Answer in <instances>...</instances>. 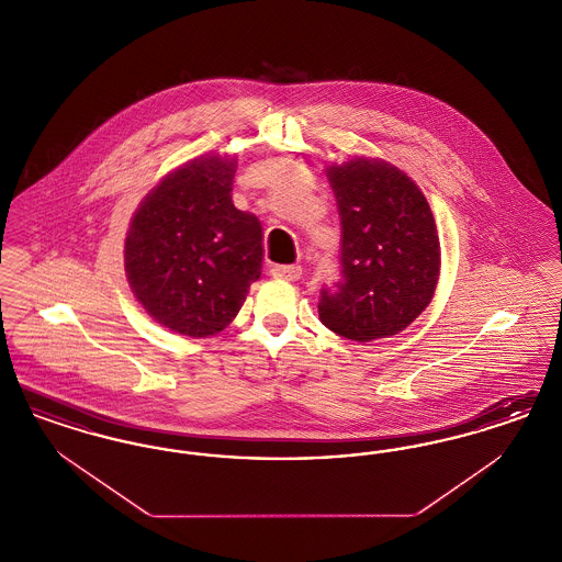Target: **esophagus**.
Returning a JSON list of instances; mask_svg holds the SVG:
<instances>
[{"label": "esophagus", "instance_id": "esophagus-1", "mask_svg": "<svg viewBox=\"0 0 562 562\" xmlns=\"http://www.w3.org/2000/svg\"><path fill=\"white\" fill-rule=\"evenodd\" d=\"M271 276L280 280H299L301 278V266H273Z\"/></svg>", "mask_w": 562, "mask_h": 562}]
</instances>
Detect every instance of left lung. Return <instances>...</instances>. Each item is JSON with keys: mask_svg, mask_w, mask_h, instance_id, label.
<instances>
[{"mask_svg": "<svg viewBox=\"0 0 562 562\" xmlns=\"http://www.w3.org/2000/svg\"><path fill=\"white\" fill-rule=\"evenodd\" d=\"M341 216V280L324 286L321 322L369 344L404 330L428 307L440 241L426 195L396 166L356 158L328 168Z\"/></svg>", "mask_w": 562, "mask_h": 562, "instance_id": "1", "label": "left lung"}]
</instances>
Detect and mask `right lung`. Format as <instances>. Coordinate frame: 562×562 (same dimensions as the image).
Here are the masks:
<instances>
[{"mask_svg": "<svg viewBox=\"0 0 562 562\" xmlns=\"http://www.w3.org/2000/svg\"><path fill=\"white\" fill-rule=\"evenodd\" d=\"M234 175L236 160H191L168 175L131 221L128 282L149 316L172 333L223 330L261 276L263 227L234 206Z\"/></svg>", "mask_w": 562, "mask_h": 562, "instance_id": "obj_1", "label": "right lung"}]
</instances>
